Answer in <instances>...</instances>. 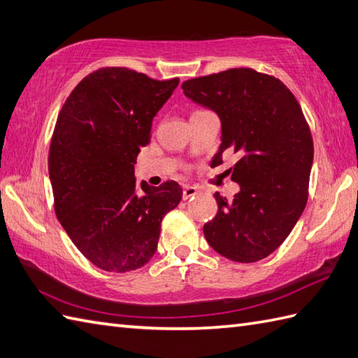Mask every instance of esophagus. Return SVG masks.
Segmentation results:
<instances>
[{
    "mask_svg": "<svg viewBox=\"0 0 358 358\" xmlns=\"http://www.w3.org/2000/svg\"><path fill=\"white\" fill-rule=\"evenodd\" d=\"M197 193H199V189H197L196 187L187 185V187H184V192H182V197H184V201H187V199H189V197L196 196Z\"/></svg>",
    "mask_w": 358,
    "mask_h": 358,
    "instance_id": "esophagus-1",
    "label": "esophagus"
}]
</instances>
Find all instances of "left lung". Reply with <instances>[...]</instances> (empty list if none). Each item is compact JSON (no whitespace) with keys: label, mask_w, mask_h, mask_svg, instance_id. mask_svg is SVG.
<instances>
[{"label":"left lung","mask_w":358,"mask_h":358,"mask_svg":"<svg viewBox=\"0 0 358 358\" xmlns=\"http://www.w3.org/2000/svg\"><path fill=\"white\" fill-rule=\"evenodd\" d=\"M185 96L214 110L225 152L239 161L228 170L241 192L233 201L214 194L219 211L203 225L206 242L233 262L268 257L292 231L308 202L314 144L296 96L280 79L246 67L188 79Z\"/></svg>","instance_id":"obj_1"}]
</instances>
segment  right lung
<instances>
[{
  "mask_svg": "<svg viewBox=\"0 0 358 358\" xmlns=\"http://www.w3.org/2000/svg\"><path fill=\"white\" fill-rule=\"evenodd\" d=\"M178 84L102 67L75 87L58 115L49 150L55 213L84 257L106 271L144 266L164 216L182 199L178 182L138 187L134 178L153 117Z\"/></svg>",
  "mask_w": 358,
  "mask_h": 358,
  "instance_id": "obj_1",
  "label": "right lung"
}]
</instances>
